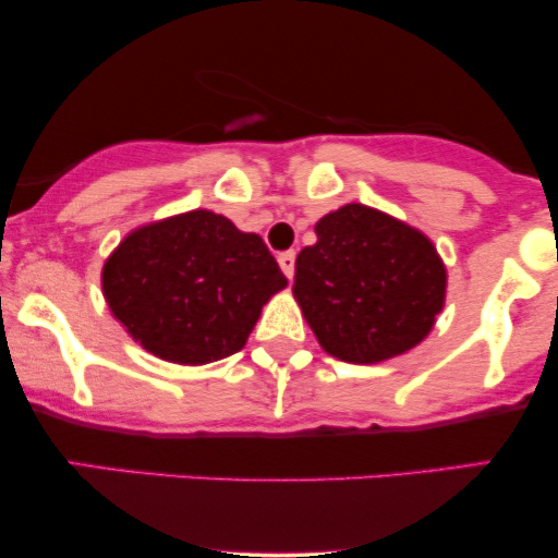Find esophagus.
I'll return each mask as SVG.
<instances>
[{
    "label": "esophagus",
    "mask_w": 558,
    "mask_h": 558,
    "mask_svg": "<svg viewBox=\"0 0 558 558\" xmlns=\"http://www.w3.org/2000/svg\"><path fill=\"white\" fill-rule=\"evenodd\" d=\"M278 265H280V270H283V275L288 280L293 278V265H296V252H283L278 257Z\"/></svg>",
    "instance_id": "obj_1"
}]
</instances>
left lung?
Here are the masks:
<instances>
[{
	"mask_svg": "<svg viewBox=\"0 0 558 558\" xmlns=\"http://www.w3.org/2000/svg\"><path fill=\"white\" fill-rule=\"evenodd\" d=\"M296 257L293 296L328 354L375 364L417 345L444 310L446 270L433 243L393 217L345 204Z\"/></svg>",
	"mask_w": 558,
	"mask_h": 558,
	"instance_id": "left-lung-1",
	"label": "left lung"
}]
</instances>
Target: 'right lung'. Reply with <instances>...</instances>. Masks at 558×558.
Here are the masks:
<instances>
[{
    "label": "right lung",
    "instance_id": "obj_1",
    "mask_svg": "<svg viewBox=\"0 0 558 558\" xmlns=\"http://www.w3.org/2000/svg\"><path fill=\"white\" fill-rule=\"evenodd\" d=\"M107 304L159 360L207 364L243 349L286 275L257 233L194 209L133 230L101 272Z\"/></svg>",
    "mask_w": 558,
    "mask_h": 558
}]
</instances>
